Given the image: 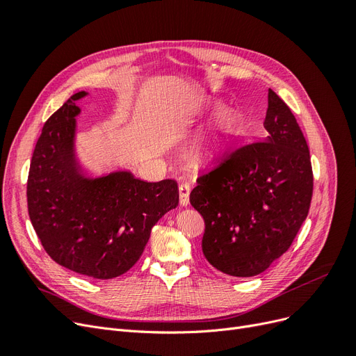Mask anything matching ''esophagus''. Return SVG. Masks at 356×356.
Returning <instances> with one entry per match:
<instances>
[{"instance_id": "34e87169", "label": "esophagus", "mask_w": 356, "mask_h": 356, "mask_svg": "<svg viewBox=\"0 0 356 356\" xmlns=\"http://www.w3.org/2000/svg\"><path fill=\"white\" fill-rule=\"evenodd\" d=\"M190 184L188 182H181L179 184V204L181 207H187L190 203Z\"/></svg>"}]
</instances>
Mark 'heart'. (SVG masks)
Listing matches in <instances>:
<instances>
[{"mask_svg": "<svg viewBox=\"0 0 356 356\" xmlns=\"http://www.w3.org/2000/svg\"><path fill=\"white\" fill-rule=\"evenodd\" d=\"M242 131V117L229 111L225 113L217 126L202 132L190 145V156L199 165H209L221 159L236 141Z\"/></svg>", "mask_w": 356, "mask_h": 356, "instance_id": "1", "label": "heart"}]
</instances>
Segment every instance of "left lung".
<instances>
[{"label":"left lung","mask_w":356,"mask_h":356,"mask_svg":"<svg viewBox=\"0 0 356 356\" xmlns=\"http://www.w3.org/2000/svg\"><path fill=\"white\" fill-rule=\"evenodd\" d=\"M263 141L245 145L197 178L190 203L204 220L203 255L238 277L263 273L288 251L310 208L314 175L303 132L268 89Z\"/></svg>","instance_id":"obj_1"}]
</instances>
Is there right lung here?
<instances>
[{"mask_svg": "<svg viewBox=\"0 0 356 356\" xmlns=\"http://www.w3.org/2000/svg\"><path fill=\"white\" fill-rule=\"evenodd\" d=\"M74 93L44 123L28 175V212L42 248L62 267L93 279L126 273L143 255L156 222L178 207L174 179L147 182L129 170L83 174L75 156Z\"/></svg>", "mask_w": 356, "mask_h": 356, "instance_id": "add662e5", "label": "right lung"}]
</instances>
